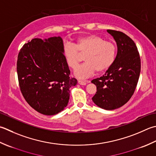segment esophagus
Returning a JSON list of instances; mask_svg holds the SVG:
<instances>
[{
  "instance_id": "1",
  "label": "esophagus",
  "mask_w": 156,
  "mask_h": 156,
  "mask_svg": "<svg viewBox=\"0 0 156 156\" xmlns=\"http://www.w3.org/2000/svg\"><path fill=\"white\" fill-rule=\"evenodd\" d=\"M88 81H83V80H78V84L80 85H86L87 83H88Z\"/></svg>"
}]
</instances>
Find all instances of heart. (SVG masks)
Wrapping results in <instances>:
<instances>
[{
    "label": "heart",
    "mask_w": 156,
    "mask_h": 156,
    "mask_svg": "<svg viewBox=\"0 0 156 156\" xmlns=\"http://www.w3.org/2000/svg\"><path fill=\"white\" fill-rule=\"evenodd\" d=\"M63 53L66 62L70 68L74 69L81 59V55H86L84 64L74 70V76L80 79L90 77L97 71L106 72L114 64L117 47L114 42L106 41L98 35L91 34L79 38L76 43L63 45Z\"/></svg>",
    "instance_id": "obj_1"
}]
</instances>
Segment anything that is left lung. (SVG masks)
<instances>
[{
	"label": "left lung",
	"instance_id": "8db88e82",
	"mask_svg": "<svg viewBox=\"0 0 156 156\" xmlns=\"http://www.w3.org/2000/svg\"><path fill=\"white\" fill-rule=\"evenodd\" d=\"M107 32L116 42L117 55L105 75L91 81L97 87L92 100L100 108L114 110L126 104L135 92L141 72V59L135 43L126 34L112 30Z\"/></svg>",
	"mask_w": 156,
	"mask_h": 156
}]
</instances>
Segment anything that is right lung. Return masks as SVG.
<instances>
[{
	"label": "right lung",
	"instance_id": "right-lung-1",
	"mask_svg": "<svg viewBox=\"0 0 156 156\" xmlns=\"http://www.w3.org/2000/svg\"><path fill=\"white\" fill-rule=\"evenodd\" d=\"M63 40L53 36L32 39L18 55L17 72L24 99L36 111L53 115L63 111L69 99V88L77 84L70 78L63 53Z\"/></svg>",
	"mask_w": 156,
	"mask_h": 156
}]
</instances>
